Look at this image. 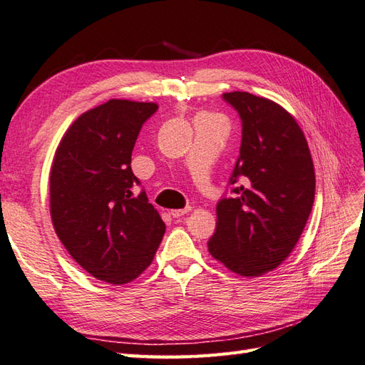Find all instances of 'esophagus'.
Returning <instances> with one entry per match:
<instances>
[{
    "label": "esophagus",
    "mask_w": 365,
    "mask_h": 365,
    "mask_svg": "<svg viewBox=\"0 0 365 365\" xmlns=\"http://www.w3.org/2000/svg\"><path fill=\"white\" fill-rule=\"evenodd\" d=\"M192 210V207H184V209H172L170 210V215H173L175 218H180V217H182V215H185V214H189Z\"/></svg>",
    "instance_id": "1"
}]
</instances>
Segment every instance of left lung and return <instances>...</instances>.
<instances>
[{"instance_id": "left-lung-1", "label": "left lung", "mask_w": 365, "mask_h": 365, "mask_svg": "<svg viewBox=\"0 0 365 365\" xmlns=\"http://www.w3.org/2000/svg\"><path fill=\"white\" fill-rule=\"evenodd\" d=\"M242 121L232 198L217 205L209 253L226 269L256 278L292 253L312 210L315 173L297 120L278 103L248 92L223 93Z\"/></svg>"}]
</instances>
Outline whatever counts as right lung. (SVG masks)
Instances as JSON below:
<instances>
[{
	"mask_svg": "<svg viewBox=\"0 0 365 365\" xmlns=\"http://www.w3.org/2000/svg\"><path fill=\"white\" fill-rule=\"evenodd\" d=\"M156 103L109 100L81 114L63 134L50 173V212L68 255L93 278L126 284L153 262L165 232L131 170L142 125Z\"/></svg>",
	"mask_w": 365,
	"mask_h": 365,
	"instance_id": "obj_1",
	"label": "right lung"
}]
</instances>
